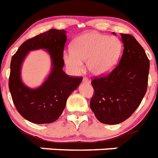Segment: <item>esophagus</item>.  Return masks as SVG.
Instances as JSON below:
<instances>
[{
    "instance_id": "1",
    "label": "esophagus",
    "mask_w": 158,
    "mask_h": 158,
    "mask_svg": "<svg viewBox=\"0 0 158 158\" xmlns=\"http://www.w3.org/2000/svg\"><path fill=\"white\" fill-rule=\"evenodd\" d=\"M82 81H83V83H86V84H89V83H90V81H89V79L86 77L83 78Z\"/></svg>"
}]
</instances>
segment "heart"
Listing matches in <instances>:
<instances>
[{
  "label": "heart",
  "instance_id": "obj_1",
  "mask_svg": "<svg viewBox=\"0 0 158 158\" xmlns=\"http://www.w3.org/2000/svg\"><path fill=\"white\" fill-rule=\"evenodd\" d=\"M122 43L116 36L97 32H87L77 36L72 44V51L64 54V61L71 73L78 74L83 70V62L94 76L110 73L119 61Z\"/></svg>",
  "mask_w": 158,
  "mask_h": 158
}]
</instances>
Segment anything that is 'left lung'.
Returning <instances> with one entry per match:
<instances>
[{
    "mask_svg": "<svg viewBox=\"0 0 158 158\" xmlns=\"http://www.w3.org/2000/svg\"><path fill=\"white\" fill-rule=\"evenodd\" d=\"M121 36L124 50L119 64L108 75L91 81L94 94L89 106L103 124H119L129 118L147 91L148 58L133 36Z\"/></svg>",
    "mask_w": 158,
    "mask_h": 158,
    "instance_id": "left-lung-1",
    "label": "left lung"
}]
</instances>
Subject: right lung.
I'll use <instances>...</instances> for the list:
<instances>
[{
  "mask_svg": "<svg viewBox=\"0 0 158 158\" xmlns=\"http://www.w3.org/2000/svg\"><path fill=\"white\" fill-rule=\"evenodd\" d=\"M66 31L50 29L34 36L20 45L12 57L9 89L18 112L35 124L51 123L60 117L69 95L81 82V77H72L63 70ZM45 49L52 59V70L37 88H30L22 82V64L31 50Z\"/></svg>",
  "mask_w": 158,
  "mask_h": 158,
  "instance_id": "obj_1",
  "label": "right lung"
}]
</instances>
